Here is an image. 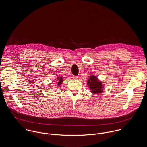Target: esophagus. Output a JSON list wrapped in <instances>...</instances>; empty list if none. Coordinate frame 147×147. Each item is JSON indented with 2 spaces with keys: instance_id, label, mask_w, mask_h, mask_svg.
<instances>
[{
  "instance_id": "1",
  "label": "esophagus",
  "mask_w": 147,
  "mask_h": 147,
  "mask_svg": "<svg viewBox=\"0 0 147 147\" xmlns=\"http://www.w3.org/2000/svg\"><path fill=\"white\" fill-rule=\"evenodd\" d=\"M73 79H74V80H77V79H78V76H73Z\"/></svg>"
}]
</instances>
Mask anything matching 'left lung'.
Listing matches in <instances>:
<instances>
[{
	"mask_svg": "<svg viewBox=\"0 0 147 147\" xmlns=\"http://www.w3.org/2000/svg\"><path fill=\"white\" fill-rule=\"evenodd\" d=\"M87 84L89 87L90 92L92 94H98L102 93L104 88V85L94 75H91L88 78Z\"/></svg>",
	"mask_w": 147,
	"mask_h": 147,
	"instance_id": "left-lung-1",
	"label": "left lung"
}]
</instances>
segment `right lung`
Here are the masks:
<instances>
[{"mask_svg":"<svg viewBox=\"0 0 147 147\" xmlns=\"http://www.w3.org/2000/svg\"><path fill=\"white\" fill-rule=\"evenodd\" d=\"M57 86L59 87L60 86V85L61 84V83H63V76L59 77H57Z\"/></svg>","mask_w":147,"mask_h":147,"instance_id":"right-lung-1","label":"right lung"}]
</instances>
